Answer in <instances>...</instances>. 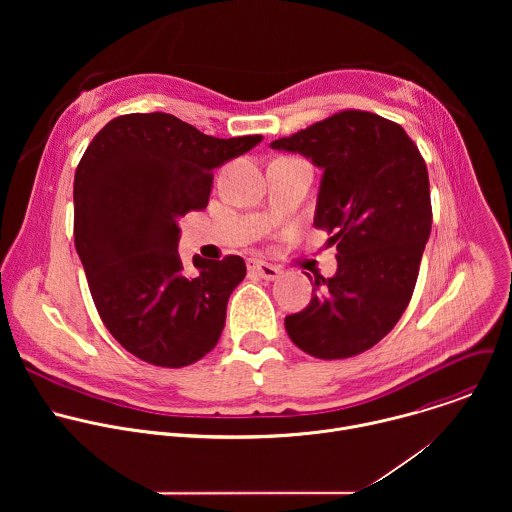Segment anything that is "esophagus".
I'll return each mask as SVG.
<instances>
[{"label":"esophagus","instance_id":"esophagus-1","mask_svg":"<svg viewBox=\"0 0 512 512\" xmlns=\"http://www.w3.org/2000/svg\"><path fill=\"white\" fill-rule=\"evenodd\" d=\"M249 269L253 271V273H257L259 277H263V279H267V281H273V279H277L279 275H281V271L275 267V265H271V263H265V261H259V259H249Z\"/></svg>","mask_w":512,"mask_h":512}]
</instances>
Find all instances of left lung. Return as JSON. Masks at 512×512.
<instances>
[{
  "instance_id": "left-lung-1",
  "label": "left lung",
  "mask_w": 512,
  "mask_h": 512,
  "mask_svg": "<svg viewBox=\"0 0 512 512\" xmlns=\"http://www.w3.org/2000/svg\"><path fill=\"white\" fill-rule=\"evenodd\" d=\"M269 145L324 170L314 227L338 249L332 277L306 273L312 300L285 316V330L324 360L369 350L413 296L431 231L425 162L401 125L367 111L336 113Z\"/></svg>"
}]
</instances>
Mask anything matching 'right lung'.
Masks as SVG:
<instances>
[{
    "instance_id": "1",
    "label": "right lung",
    "mask_w": 512,
    "mask_h": 512,
    "mask_svg": "<svg viewBox=\"0 0 512 512\" xmlns=\"http://www.w3.org/2000/svg\"><path fill=\"white\" fill-rule=\"evenodd\" d=\"M263 135L218 139L170 113L109 121L75 174V245L93 302L113 338L156 367L180 369L210 352L247 267L178 255V221L202 210L212 170L253 150Z\"/></svg>"
}]
</instances>
